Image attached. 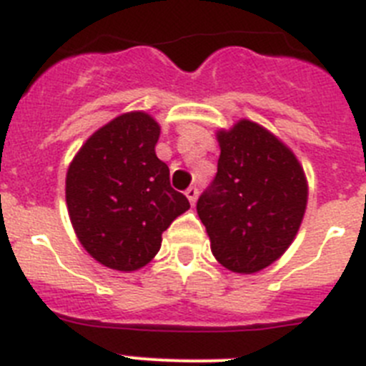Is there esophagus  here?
Wrapping results in <instances>:
<instances>
[{
    "label": "esophagus",
    "instance_id": "obj_1",
    "mask_svg": "<svg viewBox=\"0 0 366 366\" xmlns=\"http://www.w3.org/2000/svg\"><path fill=\"white\" fill-rule=\"evenodd\" d=\"M185 194H187V197H189V201H190V205H194V203H196V199H197V189L196 187H189V189L185 190Z\"/></svg>",
    "mask_w": 366,
    "mask_h": 366
}]
</instances>
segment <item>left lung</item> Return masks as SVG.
<instances>
[{
	"instance_id": "obj_1",
	"label": "left lung",
	"mask_w": 366,
	"mask_h": 366,
	"mask_svg": "<svg viewBox=\"0 0 366 366\" xmlns=\"http://www.w3.org/2000/svg\"><path fill=\"white\" fill-rule=\"evenodd\" d=\"M217 172L197 199L216 259L252 274L277 259L300 230L307 207L301 165L276 136L252 122L217 134Z\"/></svg>"
}]
</instances>
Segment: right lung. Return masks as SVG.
<instances>
[{"label":"right lung","instance_id":"1","mask_svg":"<svg viewBox=\"0 0 366 366\" xmlns=\"http://www.w3.org/2000/svg\"><path fill=\"white\" fill-rule=\"evenodd\" d=\"M159 125L145 112L116 117L86 139L66 172V207L86 252L114 270L145 267L190 209L156 156Z\"/></svg>","mask_w":366,"mask_h":366}]
</instances>
